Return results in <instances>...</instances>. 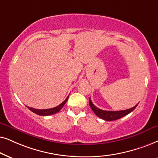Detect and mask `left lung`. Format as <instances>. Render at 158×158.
<instances>
[{
    "instance_id": "8db88e82",
    "label": "left lung",
    "mask_w": 158,
    "mask_h": 158,
    "mask_svg": "<svg viewBox=\"0 0 158 158\" xmlns=\"http://www.w3.org/2000/svg\"><path fill=\"white\" fill-rule=\"evenodd\" d=\"M89 103L90 106V108L92 110V111L95 113L97 116H98L100 118L106 120V121H115V120H118L121 118L125 116L132 112L134 109L136 108V106H138L136 105L135 106L133 107V108H130V109H127V110H119V111H109V110H101V109H99L98 108L94 106V105L92 103V102L91 101V99L89 98Z\"/></svg>"
}]
</instances>
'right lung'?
I'll use <instances>...</instances> for the list:
<instances>
[{"label":"right lung","instance_id":"add662e5","mask_svg":"<svg viewBox=\"0 0 158 158\" xmlns=\"http://www.w3.org/2000/svg\"><path fill=\"white\" fill-rule=\"evenodd\" d=\"M68 98H69V96L67 97L66 100H65L64 102H62V103H60L59 106H58L57 107H55V108H52L44 109V110H39V109L32 108H30V107H27V108H28L31 111H32L33 113H36V114L40 115H44V116H45V115H52V114H55V113L59 112L60 109H61L63 107H64L65 103L66 102V101H67V100H68Z\"/></svg>","mask_w":158,"mask_h":158}]
</instances>
